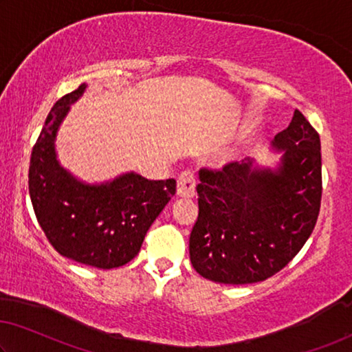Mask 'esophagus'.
<instances>
[{
	"mask_svg": "<svg viewBox=\"0 0 352 352\" xmlns=\"http://www.w3.org/2000/svg\"><path fill=\"white\" fill-rule=\"evenodd\" d=\"M196 194V177L191 170H183L177 178V196L191 199Z\"/></svg>",
	"mask_w": 352,
	"mask_h": 352,
	"instance_id": "34e87169",
	"label": "esophagus"
}]
</instances>
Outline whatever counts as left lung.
I'll use <instances>...</instances> for the list:
<instances>
[{
	"label": "left lung",
	"instance_id": "left-lung-1",
	"mask_svg": "<svg viewBox=\"0 0 352 352\" xmlns=\"http://www.w3.org/2000/svg\"><path fill=\"white\" fill-rule=\"evenodd\" d=\"M274 148L283 151L276 169L248 160L229 162L221 170H199V217L190 258L207 280L264 281L289 264L316 226L321 140L300 110L275 135Z\"/></svg>",
	"mask_w": 352,
	"mask_h": 352
}]
</instances>
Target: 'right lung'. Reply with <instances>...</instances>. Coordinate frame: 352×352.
Instances as JSON below:
<instances>
[{
  "label": "right lung",
  "mask_w": 352,
  "mask_h": 352,
  "mask_svg": "<svg viewBox=\"0 0 352 352\" xmlns=\"http://www.w3.org/2000/svg\"><path fill=\"white\" fill-rule=\"evenodd\" d=\"M82 83L55 102L31 151L28 188L36 218L61 256L98 269L128 264L146 230L175 194L177 182L146 180L128 172L112 182L87 185L56 160L63 120L85 91Z\"/></svg>",
  "instance_id": "1"
}]
</instances>
